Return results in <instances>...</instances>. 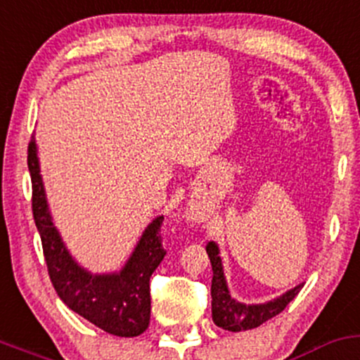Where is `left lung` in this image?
<instances>
[{
	"mask_svg": "<svg viewBox=\"0 0 360 360\" xmlns=\"http://www.w3.org/2000/svg\"><path fill=\"white\" fill-rule=\"evenodd\" d=\"M207 256L211 259L212 266V283H211V297H212V321L219 328L228 331H245L252 328L261 326L268 319L280 314L287 305L295 299L297 293L304 285H297L295 288L288 290L278 299L266 304L257 305H245L231 299L228 292L225 274H223L221 259H219L218 245L214 242H210L206 247Z\"/></svg>",
	"mask_w": 360,
	"mask_h": 360,
	"instance_id": "obj_1",
	"label": "left lung"
}]
</instances>
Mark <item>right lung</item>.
<instances>
[{"instance_id":"add662e5","label":"right lung","mask_w":360,"mask_h":360,"mask_svg":"<svg viewBox=\"0 0 360 360\" xmlns=\"http://www.w3.org/2000/svg\"><path fill=\"white\" fill-rule=\"evenodd\" d=\"M27 165L32 180L34 221L41 235L49 278L60 299L73 312L91 321L106 333L125 338L144 333L150 319V274L166 256L161 243L163 237L160 233L163 216L146 228L132 257L122 271L91 274L73 261L53 225L34 139H30L27 149Z\"/></svg>"}]
</instances>
